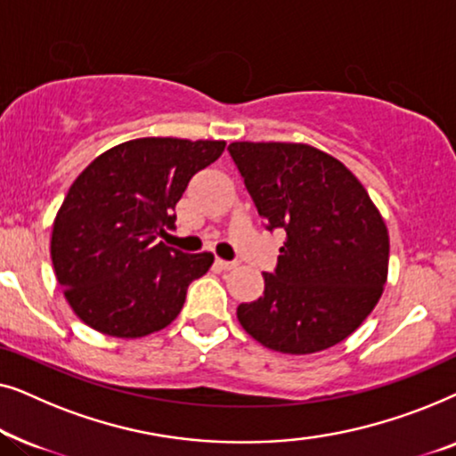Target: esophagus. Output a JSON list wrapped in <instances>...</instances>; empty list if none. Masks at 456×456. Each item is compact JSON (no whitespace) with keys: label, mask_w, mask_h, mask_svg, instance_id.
<instances>
[{"label":"esophagus","mask_w":456,"mask_h":456,"mask_svg":"<svg viewBox=\"0 0 456 456\" xmlns=\"http://www.w3.org/2000/svg\"><path fill=\"white\" fill-rule=\"evenodd\" d=\"M216 265L217 267H220V270H234V267L236 265H239V264H236V261H226V259H216Z\"/></svg>","instance_id":"1"}]
</instances>
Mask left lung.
<instances>
[{
    "mask_svg": "<svg viewBox=\"0 0 456 456\" xmlns=\"http://www.w3.org/2000/svg\"><path fill=\"white\" fill-rule=\"evenodd\" d=\"M267 230L286 232L264 297L240 303V326L278 353L338 345L376 307L388 278L384 217L354 174L303 142L228 147Z\"/></svg>",
    "mask_w": 456,
    "mask_h": 456,
    "instance_id": "1",
    "label": "left lung"
}]
</instances>
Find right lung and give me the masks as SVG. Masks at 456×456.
I'll return each instance as SVG.
<instances>
[{
    "label": "right lung",
    "mask_w": 456,
    "mask_h": 456,
    "mask_svg": "<svg viewBox=\"0 0 456 456\" xmlns=\"http://www.w3.org/2000/svg\"><path fill=\"white\" fill-rule=\"evenodd\" d=\"M224 141L147 136L99 155L78 174L53 220L55 278L74 314L97 332L141 338L176 320L186 289L214 264L155 239L174 228L189 180Z\"/></svg>",
    "instance_id": "add662e5"
}]
</instances>
